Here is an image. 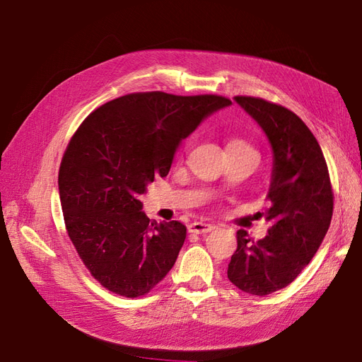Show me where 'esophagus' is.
Wrapping results in <instances>:
<instances>
[{"label": "esophagus", "mask_w": 362, "mask_h": 362, "mask_svg": "<svg viewBox=\"0 0 362 362\" xmlns=\"http://www.w3.org/2000/svg\"><path fill=\"white\" fill-rule=\"evenodd\" d=\"M214 230L211 224H206V222H193V224L188 226V232L193 235H202V233H209Z\"/></svg>", "instance_id": "34e87169"}]
</instances>
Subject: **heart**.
<instances>
[{
  "mask_svg": "<svg viewBox=\"0 0 362 362\" xmlns=\"http://www.w3.org/2000/svg\"><path fill=\"white\" fill-rule=\"evenodd\" d=\"M245 146H250V144L245 140H243V138H232V140H230L228 144H227V149H230V148H245ZM250 148H252V146H250Z\"/></svg>",
  "mask_w": 362,
  "mask_h": 362,
  "instance_id": "obj_1",
  "label": "heart"
}]
</instances>
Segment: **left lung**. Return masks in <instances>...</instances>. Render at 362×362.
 Listing matches in <instances>:
<instances>
[{
    "label": "left lung",
    "mask_w": 362,
    "mask_h": 362,
    "mask_svg": "<svg viewBox=\"0 0 362 362\" xmlns=\"http://www.w3.org/2000/svg\"><path fill=\"white\" fill-rule=\"evenodd\" d=\"M235 101L266 132L274 169L264 211L271 227L258 241L244 230L236 233L227 276L244 292L267 296L294 281L316 255L332 222L334 194L316 136L294 112L263 98Z\"/></svg>",
    "instance_id": "obj_1"
}]
</instances>
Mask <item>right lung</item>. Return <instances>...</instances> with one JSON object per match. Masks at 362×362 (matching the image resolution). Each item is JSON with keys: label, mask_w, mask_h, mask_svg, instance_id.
I'll list each match as a JSON object with an SVG mask.
<instances>
[{"label": "right lung", "mask_w": 362, "mask_h": 362, "mask_svg": "<svg viewBox=\"0 0 362 362\" xmlns=\"http://www.w3.org/2000/svg\"><path fill=\"white\" fill-rule=\"evenodd\" d=\"M218 95L130 93L91 112L59 168L66 233L91 276L115 294L146 296L171 271L187 238L179 221H151L140 194L166 177L177 146L230 105Z\"/></svg>", "instance_id": "1"}]
</instances>
